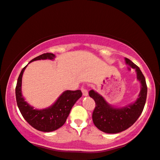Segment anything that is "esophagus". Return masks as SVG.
<instances>
[{"label": "esophagus", "mask_w": 160, "mask_h": 160, "mask_svg": "<svg viewBox=\"0 0 160 160\" xmlns=\"http://www.w3.org/2000/svg\"><path fill=\"white\" fill-rule=\"evenodd\" d=\"M82 92L83 93V95L84 96H87L88 95V90L87 89V88H86L85 87H82Z\"/></svg>", "instance_id": "esophagus-1"}]
</instances>
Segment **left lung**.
I'll use <instances>...</instances> for the list:
<instances>
[{
  "label": "left lung",
  "instance_id": "left-lung-1",
  "mask_svg": "<svg viewBox=\"0 0 160 160\" xmlns=\"http://www.w3.org/2000/svg\"><path fill=\"white\" fill-rule=\"evenodd\" d=\"M127 64L136 69L137 78L142 84L139 97L135 102L122 108H114L94 90L89 94L95 102V108L92 113L94 124L99 130L108 133H117L131 127L142 114L144 108L147 95V86L144 76L140 68L128 58H126Z\"/></svg>",
  "mask_w": 160,
  "mask_h": 160
}]
</instances>
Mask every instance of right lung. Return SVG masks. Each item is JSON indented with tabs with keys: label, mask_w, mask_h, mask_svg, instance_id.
<instances>
[{
	"label": "right lung",
	"mask_w": 160,
	"mask_h": 160,
	"mask_svg": "<svg viewBox=\"0 0 160 160\" xmlns=\"http://www.w3.org/2000/svg\"><path fill=\"white\" fill-rule=\"evenodd\" d=\"M54 58L55 55L52 53H44L34 58L29 63L38 60H52ZM27 66L21 71L16 87V99L18 108L24 118L34 128L43 132L57 130L66 122L71 108L76 102L82 97V92L81 90H67L59 97L58 100L51 107L40 110H34L24 101L22 95L21 89L22 75Z\"/></svg>",
	"instance_id": "obj_1"
}]
</instances>
